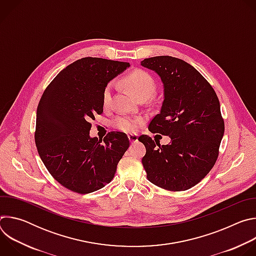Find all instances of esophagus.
<instances>
[{
  "mask_svg": "<svg viewBox=\"0 0 256 256\" xmlns=\"http://www.w3.org/2000/svg\"><path fill=\"white\" fill-rule=\"evenodd\" d=\"M128 140H130V142H138V136H136V134H130L128 136Z\"/></svg>",
  "mask_w": 256,
  "mask_h": 256,
  "instance_id": "esophagus-1",
  "label": "esophagus"
}]
</instances>
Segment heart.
Segmentation results:
<instances>
[{"mask_svg":"<svg viewBox=\"0 0 256 256\" xmlns=\"http://www.w3.org/2000/svg\"><path fill=\"white\" fill-rule=\"evenodd\" d=\"M124 85L138 99L140 97H152L155 92V82L152 77L144 70H136L126 76L124 81ZM114 84L109 83L106 85L103 92V104L107 106L110 104L112 98ZM140 118H132L128 116H118L114 120V126L124 132H134L138 126L142 124Z\"/></svg>","mask_w":256,"mask_h":256,"instance_id":"obj_1","label":"heart"}]
</instances>
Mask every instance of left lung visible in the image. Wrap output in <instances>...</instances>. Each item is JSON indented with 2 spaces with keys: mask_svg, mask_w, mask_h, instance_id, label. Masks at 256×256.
<instances>
[{
  "mask_svg": "<svg viewBox=\"0 0 256 256\" xmlns=\"http://www.w3.org/2000/svg\"><path fill=\"white\" fill-rule=\"evenodd\" d=\"M140 66L154 70L163 84L162 106L149 130L170 138L162 146L149 136L138 138L146 147L142 166L153 184L186 190L216 161L225 130L220 102L200 72L184 60L160 56L144 58Z\"/></svg>",
  "mask_w": 256,
  "mask_h": 256,
  "instance_id": "obj_1",
  "label": "left lung"
}]
</instances>
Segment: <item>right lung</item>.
Returning a JSON list of instances; mask_svg holds the SVG:
<instances>
[{
  "label": "right lung",
  "instance_id": "1",
  "mask_svg": "<svg viewBox=\"0 0 256 256\" xmlns=\"http://www.w3.org/2000/svg\"><path fill=\"white\" fill-rule=\"evenodd\" d=\"M130 64L83 58L68 64L44 92L36 112L35 144L52 176L78 194L96 192L114 177L130 147L126 134L90 136L91 120L103 112L106 85Z\"/></svg>",
  "mask_w": 256,
  "mask_h": 256
}]
</instances>
